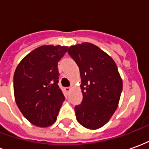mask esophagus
<instances>
[{"label":"esophagus","instance_id":"obj_1","mask_svg":"<svg viewBox=\"0 0 149 149\" xmlns=\"http://www.w3.org/2000/svg\"><path fill=\"white\" fill-rule=\"evenodd\" d=\"M72 90V88L71 87H66L65 88V91H66V92H70V91Z\"/></svg>","mask_w":149,"mask_h":149}]
</instances>
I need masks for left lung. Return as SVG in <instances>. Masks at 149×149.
<instances>
[{"mask_svg": "<svg viewBox=\"0 0 149 149\" xmlns=\"http://www.w3.org/2000/svg\"><path fill=\"white\" fill-rule=\"evenodd\" d=\"M69 56L80 69L83 100L75 107L77 121L84 128L97 129L109 120L117 109L123 82L109 55L91 43L70 46Z\"/></svg>", "mask_w": 149, "mask_h": 149, "instance_id": "left-lung-1", "label": "left lung"}]
</instances>
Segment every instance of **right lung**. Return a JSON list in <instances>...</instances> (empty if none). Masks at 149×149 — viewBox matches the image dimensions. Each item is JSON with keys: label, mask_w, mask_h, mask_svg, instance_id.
<instances>
[{"label": "right lung", "mask_w": 149, "mask_h": 149, "mask_svg": "<svg viewBox=\"0 0 149 149\" xmlns=\"http://www.w3.org/2000/svg\"><path fill=\"white\" fill-rule=\"evenodd\" d=\"M67 50V46H40L24 56L15 70L16 103L24 117L36 126L52 125L65 100L58 85L57 65Z\"/></svg>", "instance_id": "add662e5"}]
</instances>
